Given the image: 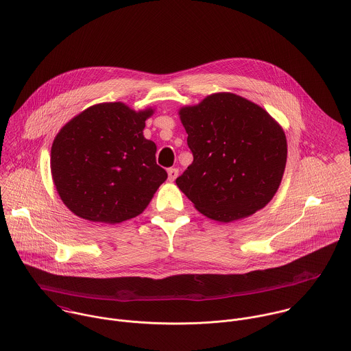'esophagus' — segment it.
Segmentation results:
<instances>
[{
    "instance_id": "34e87169",
    "label": "esophagus",
    "mask_w": 351,
    "mask_h": 351,
    "mask_svg": "<svg viewBox=\"0 0 351 351\" xmlns=\"http://www.w3.org/2000/svg\"><path fill=\"white\" fill-rule=\"evenodd\" d=\"M179 175V169L178 168H169L168 169V180L169 182H173Z\"/></svg>"
}]
</instances>
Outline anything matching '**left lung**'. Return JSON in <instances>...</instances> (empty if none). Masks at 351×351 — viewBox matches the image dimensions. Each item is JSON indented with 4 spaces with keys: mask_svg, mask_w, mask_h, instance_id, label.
Returning a JSON list of instances; mask_svg holds the SVG:
<instances>
[{
    "mask_svg": "<svg viewBox=\"0 0 351 351\" xmlns=\"http://www.w3.org/2000/svg\"><path fill=\"white\" fill-rule=\"evenodd\" d=\"M193 162L178 187L206 217L232 223L263 209L276 194L287 161L282 125L260 105L215 93L179 109Z\"/></svg>",
    "mask_w": 351,
    "mask_h": 351,
    "instance_id": "8db88e82",
    "label": "left lung"
}]
</instances>
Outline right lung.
<instances>
[{
  "label": "right lung",
  "mask_w": 351,
  "mask_h": 351,
  "mask_svg": "<svg viewBox=\"0 0 351 351\" xmlns=\"http://www.w3.org/2000/svg\"><path fill=\"white\" fill-rule=\"evenodd\" d=\"M154 109L123 102L93 105L56 135L50 171L64 205L94 223L117 224L139 216L167 180L157 146L143 136Z\"/></svg>",
  "instance_id": "1"
}]
</instances>
